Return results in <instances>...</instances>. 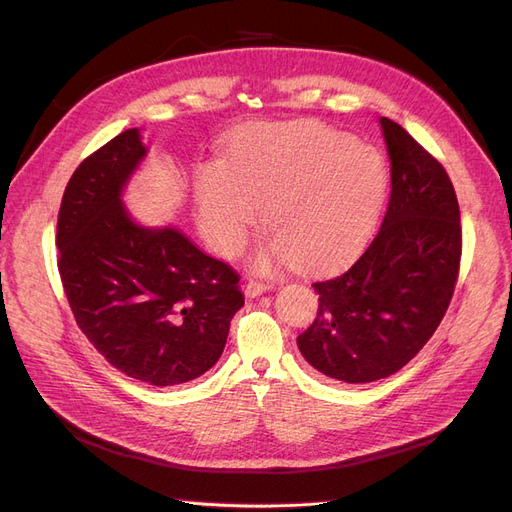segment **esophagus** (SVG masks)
<instances>
[{
	"mask_svg": "<svg viewBox=\"0 0 512 512\" xmlns=\"http://www.w3.org/2000/svg\"><path fill=\"white\" fill-rule=\"evenodd\" d=\"M273 288V282H262V280H250L245 284V294L247 297H258V294L267 292Z\"/></svg>",
	"mask_w": 512,
	"mask_h": 512,
	"instance_id": "obj_1",
	"label": "esophagus"
}]
</instances>
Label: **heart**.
<instances>
[{"label":"heart","instance_id":"heart-1","mask_svg":"<svg viewBox=\"0 0 512 512\" xmlns=\"http://www.w3.org/2000/svg\"><path fill=\"white\" fill-rule=\"evenodd\" d=\"M198 226L230 256L262 220L275 230L271 256L327 269L352 256L374 230L386 196L380 153L320 123H260L205 162L194 181Z\"/></svg>","mask_w":512,"mask_h":512}]
</instances>
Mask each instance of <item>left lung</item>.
<instances>
[{
    "instance_id": "8db88e82",
    "label": "left lung",
    "mask_w": 512,
    "mask_h": 512,
    "mask_svg": "<svg viewBox=\"0 0 512 512\" xmlns=\"http://www.w3.org/2000/svg\"><path fill=\"white\" fill-rule=\"evenodd\" d=\"M391 198L378 235L350 269L314 282L318 314L297 337L305 361L348 384L393 376L436 333L461 262L459 203L444 166L380 119Z\"/></svg>"
}]
</instances>
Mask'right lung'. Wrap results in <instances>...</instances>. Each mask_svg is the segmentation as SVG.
I'll list each match as a JSON object with an SVG mask.
<instances>
[{
  "label": "right lung",
  "instance_id": "1",
  "mask_svg": "<svg viewBox=\"0 0 512 512\" xmlns=\"http://www.w3.org/2000/svg\"><path fill=\"white\" fill-rule=\"evenodd\" d=\"M147 149L126 130L87 156L57 215V269L79 329L121 374L153 386L203 376L243 307L239 273L175 228L132 222L121 188Z\"/></svg>",
  "mask_w": 512,
  "mask_h": 512
}]
</instances>
